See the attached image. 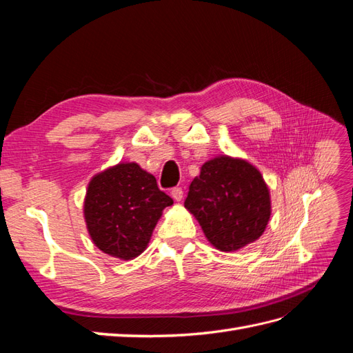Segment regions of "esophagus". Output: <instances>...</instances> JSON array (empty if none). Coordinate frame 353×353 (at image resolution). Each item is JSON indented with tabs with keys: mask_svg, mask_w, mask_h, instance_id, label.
Here are the masks:
<instances>
[{
	"mask_svg": "<svg viewBox=\"0 0 353 353\" xmlns=\"http://www.w3.org/2000/svg\"><path fill=\"white\" fill-rule=\"evenodd\" d=\"M170 196H172L174 200L179 201L181 199H183V196H184V191H183V188H181V187H175V188H172V191H170Z\"/></svg>",
	"mask_w": 353,
	"mask_h": 353,
	"instance_id": "esophagus-1",
	"label": "esophagus"
}]
</instances>
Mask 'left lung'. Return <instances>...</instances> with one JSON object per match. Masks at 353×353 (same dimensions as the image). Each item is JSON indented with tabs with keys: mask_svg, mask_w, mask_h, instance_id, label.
Here are the masks:
<instances>
[{
	"mask_svg": "<svg viewBox=\"0 0 353 353\" xmlns=\"http://www.w3.org/2000/svg\"><path fill=\"white\" fill-rule=\"evenodd\" d=\"M184 206L206 239L222 252L258 240L271 216L270 191L261 172L241 159L219 156L200 169Z\"/></svg>",
	"mask_w": 353,
	"mask_h": 353,
	"instance_id": "1",
	"label": "left lung"
}]
</instances>
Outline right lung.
<instances>
[{"instance_id":"right-lung-1","label":"right lung","mask_w":353,"mask_h":353,"mask_svg":"<svg viewBox=\"0 0 353 353\" xmlns=\"http://www.w3.org/2000/svg\"><path fill=\"white\" fill-rule=\"evenodd\" d=\"M172 203L153 175L137 163H119L91 179L83 215L94 244L126 261L144 252L162 210Z\"/></svg>"}]
</instances>
